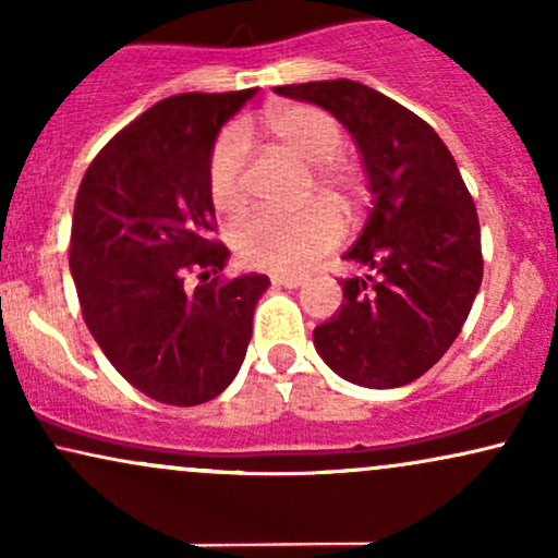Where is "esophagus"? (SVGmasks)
I'll return each mask as SVG.
<instances>
[{
    "label": "esophagus",
    "mask_w": 558,
    "mask_h": 558,
    "mask_svg": "<svg viewBox=\"0 0 558 558\" xmlns=\"http://www.w3.org/2000/svg\"><path fill=\"white\" fill-rule=\"evenodd\" d=\"M301 283H304V278H299V275H272V286L299 288Z\"/></svg>",
    "instance_id": "1"
}]
</instances>
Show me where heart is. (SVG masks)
<instances>
[{"instance_id":"1","label":"heart","mask_w":558,"mask_h":558,"mask_svg":"<svg viewBox=\"0 0 558 558\" xmlns=\"http://www.w3.org/2000/svg\"><path fill=\"white\" fill-rule=\"evenodd\" d=\"M267 128L278 146L312 165V191H323L345 213L360 209L364 198L362 175L338 159L345 136L330 112L312 105H288L267 114ZM246 128L233 123L220 133L207 165V191L213 207L222 215L241 213L246 204ZM343 226L336 209L315 202L301 213H254L243 217L230 230V246L241 265L267 272H301L328 254L341 241Z\"/></svg>"}]
</instances>
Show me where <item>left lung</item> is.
<instances>
[{"mask_svg":"<svg viewBox=\"0 0 558 558\" xmlns=\"http://www.w3.org/2000/svg\"><path fill=\"white\" fill-rule=\"evenodd\" d=\"M275 94L332 112L360 146L373 213L343 259V304L315 328L325 364L364 388L425 375L457 341L483 280L477 209L451 151L412 110L356 81H312Z\"/></svg>","mask_w":558,"mask_h":558,"instance_id":"8db88e82","label":"left lung"}]
</instances>
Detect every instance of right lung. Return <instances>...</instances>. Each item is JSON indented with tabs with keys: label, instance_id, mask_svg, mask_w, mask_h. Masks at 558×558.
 <instances>
[{
	"label": "right lung",
	"instance_id": "add662e5",
	"mask_svg": "<svg viewBox=\"0 0 558 558\" xmlns=\"http://www.w3.org/2000/svg\"><path fill=\"white\" fill-rule=\"evenodd\" d=\"M254 94L157 101L94 157L75 196L70 272L83 319L133 388L172 407L230 386L270 286L267 275H222L230 252L213 239L207 191L217 131Z\"/></svg>",
	"mask_w": 558,
	"mask_h": 558
}]
</instances>
